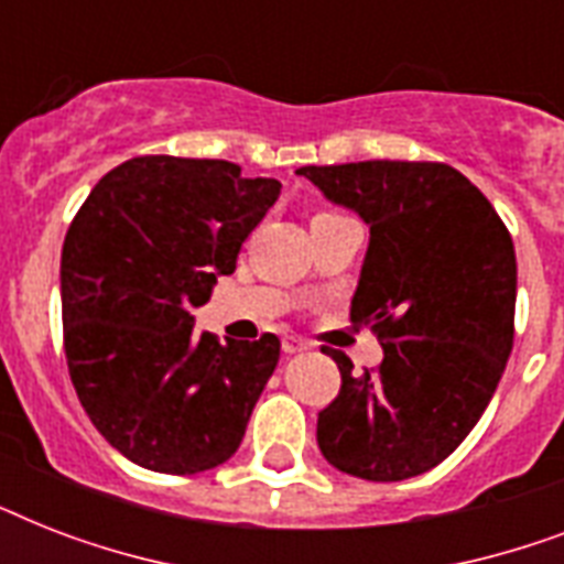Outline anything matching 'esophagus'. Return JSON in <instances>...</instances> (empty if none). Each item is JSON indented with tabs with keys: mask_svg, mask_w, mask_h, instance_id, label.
I'll return each mask as SVG.
<instances>
[{
	"mask_svg": "<svg viewBox=\"0 0 564 564\" xmlns=\"http://www.w3.org/2000/svg\"><path fill=\"white\" fill-rule=\"evenodd\" d=\"M307 339H301V336H283V354H301L307 351Z\"/></svg>",
	"mask_w": 564,
	"mask_h": 564,
	"instance_id": "1",
	"label": "esophagus"
}]
</instances>
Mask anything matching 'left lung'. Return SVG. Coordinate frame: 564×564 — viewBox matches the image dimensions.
<instances>
[{
	"label": "left lung",
	"mask_w": 564,
	"mask_h": 564,
	"mask_svg": "<svg viewBox=\"0 0 564 564\" xmlns=\"http://www.w3.org/2000/svg\"><path fill=\"white\" fill-rule=\"evenodd\" d=\"M371 230L351 325L383 345L377 369L330 354L343 386L318 412L334 468L394 482L436 468L489 406L516 336V248L491 202L436 161L301 166Z\"/></svg>",
	"instance_id": "left-lung-1"
}]
</instances>
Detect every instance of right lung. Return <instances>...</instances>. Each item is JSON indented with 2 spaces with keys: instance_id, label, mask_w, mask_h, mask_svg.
Instances as JSON below:
<instances>
[{
  "instance_id": "right-lung-1",
  "label": "right lung",
  "mask_w": 564,
  "mask_h": 564,
  "mask_svg": "<svg viewBox=\"0 0 564 564\" xmlns=\"http://www.w3.org/2000/svg\"><path fill=\"white\" fill-rule=\"evenodd\" d=\"M281 181L237 163L143 154L93 187L66 230L61 310L69 377L131 463L198 474L237 454L281 339L221 345L195 330L216 274L237 269Z\"/></svg>"
}]
</instances>
